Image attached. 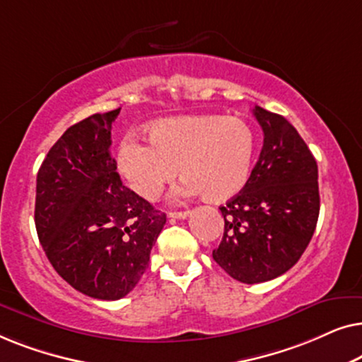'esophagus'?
<instances>
[{"label":"esophagus","mask_w":362,"mask_h":362,"mask_svg":"<svg viewBox=\"0 0 362 362\" xmlns=\"http://www.w3.org/2000/svg\"><path fill=\"white\" fill-rule=\"evenodd\" d=\"M189 216V212L187 211H180V212H170V214H168V217H170V219H186V217Z\"/></svg>","instance_id":"1"}]
</instances>
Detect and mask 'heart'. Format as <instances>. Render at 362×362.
<instances>
[{
    "label": "heart",
    "mask_w": 362,
    "mask_h": 362,
    "mask_svg": "<svg viewBox=\"0 0 362 362\" xmlns=\"http://www.w3.org/2000/svg\"><path fill=\"white\" fill-rule=\"evenodd\" d=\"M150 143L127 135L118 143L117 168L128 186L156 201L180 170V197L201 194L222 202L244 189L255 155L252 127L239 117L181 115L148 128Z\"/></svg>",
    "instance_id": "obj_1"
}]
</instances>
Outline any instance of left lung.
I'll return each mask as SVG.
<instances>
[{
    "label": "left lung",
    "mask_w": 362,
    "mask_h": 362,
    "mask_svg": "<svg viewBox=\"0 0 362 362\" xmlns=\"http://www.w3.org/2000/svg\"><path fill=\"white\" fill-rule=\"evenodd\" d=\"M259 161L239 194L219 209L224 237L212 259L242 284H262L290 270L308 247L320 214L318 166L285 117L262 107Z\"/></svg>",
    "instance_id": "left-lung-1"
}]
</instances>
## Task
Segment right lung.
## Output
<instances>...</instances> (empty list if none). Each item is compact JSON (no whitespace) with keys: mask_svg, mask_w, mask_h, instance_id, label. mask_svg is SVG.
I'll use <instances>...</instances> for the list:
<instances>
[{"mask_svg":"<svg viewBox=\"0 0 362 362\" xmlns=\"http://www.w3.org/2000/svg\"><path fill=\"white\" fill-rule=\"evenodd\" d=\"M120 108L64 132L37 173L34 222L54 270L81 293L120 300L150 262L166 214L123 186L110 155Z\"/></svg>","mask_w":362,"mask_h":362,"instance_id":"add662e5","label":"right lung"}]
</instances>
